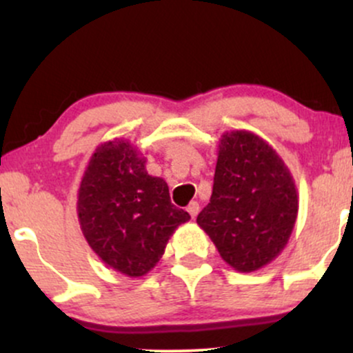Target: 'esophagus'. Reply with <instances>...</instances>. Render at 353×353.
Listing matches in <instances>:
<instances>
[{"instance_id": "34e87169", "label": "esophagus", "mask_w": 353, "mask_h": 353, "mask_svg": "<svg viewBox=\"0 0 353 353\" xmlns=\"http://www.w3.org/2000/svg\"><path fill=\"white\" fill-rule=\"evenodd\" d=\"M188 212L190 214V217L196 219L197 214H199V202L190 201V202H189V205H188Z\"/></svg>"}]
</instances>
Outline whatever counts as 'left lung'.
<instances>
[{
	"label": "left lung",
	"mask_w": 353,
	"mask_h": 353,
	"mask_svg": "<svg viewBox=\"0 0 353 353\" xmlns=\"http://www.w3.org/2000/svg\"><path fill=\"white\" fill-rule=\"evenodd\" d=\"M295 182L279 154L254 132H224L210 202L197 216L219 254L239 272L270 264L297 219Z\"/></svg>",
	"instance_id": "left-lung-1"
}]
</instances>
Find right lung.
<instances>
[{
	"instance_id": "obj_1",
	"label": "right lung",
	"mask_w": 353,
	"mask_h": 353,
	"mask_svg": "<svg viewBox=\"0 0 353 353\" xmlns=\"http://www.w3.org/2000/svg\"><path fill=\"white\" fill-rule=\"evenodd\" d=\"M129 141L101 144L81 179L78 217L89 247L104 264L141 277L163 257L174 230L190 216L169 197L168 182L149 176Z\"/></svg>"
}]
</instances>
